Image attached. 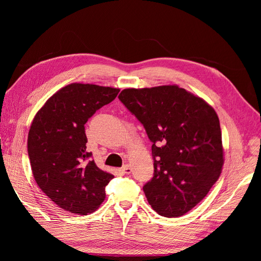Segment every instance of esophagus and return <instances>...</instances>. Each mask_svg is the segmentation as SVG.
<instances>
[{
    "label": "esophagus",
    "instance_id": "1",
    "mask_svg": "<svg viewBox=\"0 0 261 261\" xmlns=\"http://www.w3.org/2000/svg\"><path fill=\"white\" fill-rule=\"evenodd\" d=\"M121 172L123 173V174H129V173L132 172V169L128 164H126L123 168H121Z\"/></svg>",
    "mask_w": 261,
    "mask_h": 261
}]
</instances>
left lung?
<instances>
[{"instance_id":"obj_1","label":"left lung","mask_w":261,"mask_h":261,"mask_svg":"<svg viewBox=\"0 0 261 261\" xmlns=\"http://www.w3.org/2000/svg\"><path fill=\"white\" fill-rule=\"evenodd\" d=\"M118 99L152 143L154 173L144 186L150 206L167 218L185 215L206 197L222 171L216 111L176 85L124 89Z\"/></svg>"}]
</instances>
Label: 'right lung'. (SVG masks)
I'll return each instance as SVG.
<instances>
[{
  "mask_svg": "<svg viewBox=\"0 0 261 261\" xmlns=\"http://www.w3.org/2000/svg\"><path fill=\"white\" fill-rule=\"evenodd\" d=\"M118 92L111 87L70 84L34 117L27 143L31 171L41 191L62 209L88 215L106 198V186L114 176L91 159L85 124Z\"/></svg>",
  "mask_w": 261,
  "mask_h": 261,
  "instance_id": "right-lung-1",
  "label": "right lung"
}]
</instances>
